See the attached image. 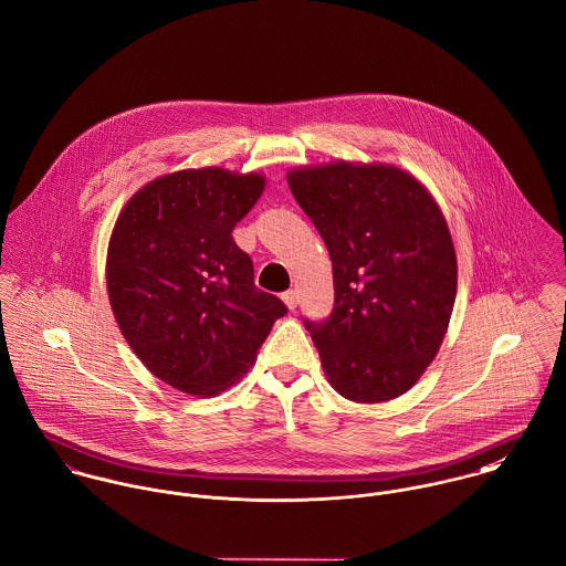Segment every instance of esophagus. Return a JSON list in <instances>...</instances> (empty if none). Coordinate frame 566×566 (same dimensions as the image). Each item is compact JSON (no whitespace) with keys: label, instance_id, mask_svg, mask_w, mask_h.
I'll use <instances>...</instances> for the list:
<instances>
[{"label":"esophagus","instance_id":"1","mask_svg":"<svg viewBox=\"0 0 566 566\" xmlns=\"http://www.w3.org/2000/svg\"><path fill=\"white\" fill-rule=\"evenodd\" d=\"M282 302L286 304L289 311H295V308H297V293H295V291H286V293L282 295Z\"/></svg>","mask_w":566,"mask_h":566}]
</instances>
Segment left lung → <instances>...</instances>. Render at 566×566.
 Listing matches in <instances>:
<instances>
[{"label": "left lung", "instance_id": "1", "mask_svg": "<svg viewBox=\"0 0 566 566\" xmlns=\"http://www.w3.org/2000/svg\"><path fill=\"white\" fill-rule=\"evenodd\" d=\"M333 260L335 308L306 322L328 382L360 405L409 391L447 337L457 295L449 223L409 170L328 161L286 172Z\"/></svg>", "mask_w": 566, "mask_h": 566}]
</instances>
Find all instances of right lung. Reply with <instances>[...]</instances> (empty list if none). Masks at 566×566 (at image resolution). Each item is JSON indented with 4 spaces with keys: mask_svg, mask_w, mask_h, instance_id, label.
I'll return each mask as SVG.
<instances>
[{
    "mask_svg": "<svg viewBox=\"0 0 566 566\" xmlns=\"http://www.w3.org/2000/svg\"><path fill=\"white\" fill-rule=\"evenodd\" d=\"M266 188L262 172L188 168L144 184L117 214L107 293L144 367L190 396H219L255 363L286 306L255 289L231 231Z\"/></svg>",
    "mask_w": 566,
    "mask_h": 566,
    "instance_id": "add662e5",
    "label": "right lung"
}]
</instances>
